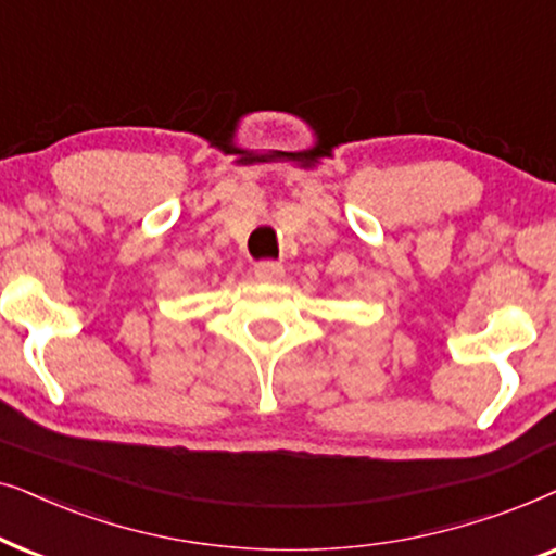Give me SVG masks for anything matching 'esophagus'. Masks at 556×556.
I'll use <instances>...</instances> for the list:
<instances>
[{"mask_svg": "<svg viewBox=\"0 0 556 556\" xmlns=\"http://www.w3.org/2000/svg\"><path fill=\"white\" fill-rule=\"evenodd\" d=\"M254 274L262 282H279L285 277V266L279 262H258L254 266Z\"/></svg>", "mask_w": 556, "mask_h": 556, "instance_id": "1", "label": "esophagus"}]
</instances>
